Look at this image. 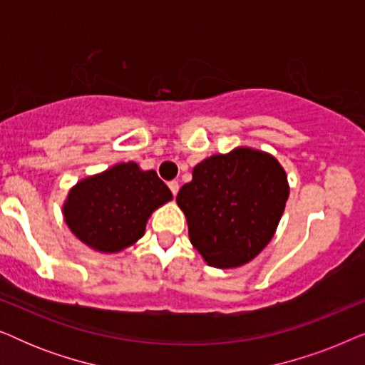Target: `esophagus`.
<instances>
[{
    "mask_svg": "<svg viewBox=\"0 0 365 365\" xmlns=\"http://www.w3.org/2000/svg\"><path fill=\"white\" fill-rule=\"evenodd\" d=\"M169 189H171L173 196H176L178 191H179V184L176 181H171V182H169Z\"/></svg>",
    "mask_w": 365,
    "mask_h": 365,
    "instance_id": "1",
    "label": "esophagus"
}]
</instances>
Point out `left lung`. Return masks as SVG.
<instances>
[{"instance_id": "8db88e82", "label": "left lung", "mask_w": 365, "mask_h": 365, "mask_svg": "<svg viewBox=\"0 0 365 365\" xmlns=\"http://www.w3.org/2000/svg\"><path fill=\"white\" fill-rule=\"evenodd\" d=\"M287 197L281 163L261 149L237 146L196 164L176 202L204 262L229 269L251 262L271 242Z\"/></svg>"}]
</instances>
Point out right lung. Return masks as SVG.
Here are the masks:
<instances>
[{"label": "right lung", "instance_id": "1", "mask_svg": "<svg viewBox=\"0 0 365 365\" xmlns=\"http://www.w3.org/2000/svg\"><path fill=\"white\" fill-rule=\"evenodd\" d=\"M173 199L154 169L118 163L78 181L63 202L64 222L84 246L99 254L131 247L146 231L151 214Z\"/></svg>", "mask_w": 365, "mask_h": 365}]
</instances>
